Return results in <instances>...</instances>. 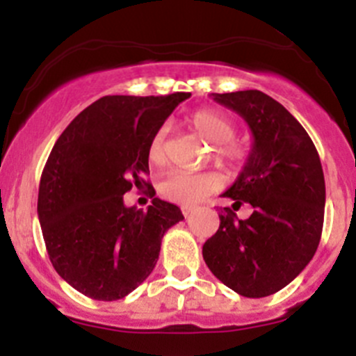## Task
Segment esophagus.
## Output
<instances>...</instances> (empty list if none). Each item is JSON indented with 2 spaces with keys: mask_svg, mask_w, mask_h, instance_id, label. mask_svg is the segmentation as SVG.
Segmentation results:
<instances>
[{
  "mask_svg": "<svg viewBox=\"0 0 356 356\" xmlns=\"http://www.w3.org/2000/svg\"><path fill=\"white\" fill-rule=\"evenodd\" d=\"M181 210H182V213H184V217H189V215L193 213V210H195V208H193V207H181Z\"/></svg>",
  "mask_w": 356,
  "mask_h": 356,
  "instance_id": "obj_1",
  "label": "esophagus"
}]
</instances>
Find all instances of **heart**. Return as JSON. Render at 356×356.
I'll use <instances>...</instances> for the list:
<instances>
[{
	"label": "heart",
	"mask_w": 356,
	"mask_h": 356,
	"mask_svg": "<svg viewBox=\"0 0 356 356\" xmlns=\"http://www.w3.org/2000/svg\"><path fill=\"white\" fill-rule=\"evenodd\" d=\"M188 122L200 138L211 145H217V155L229 167L238 168L248 160L250 156L248 146L232 139L236 124L229 113L218 108H200L189 115ZM165 139H167V127H160L148 145V160L156 167L163 165L167 160ZM218 186H220V177L213 172L170 170L158 182V193L165 200L174 203L195 204L217 191Z\"/></svg>",
	"instance_id": "obj_1"
}]
</instances>
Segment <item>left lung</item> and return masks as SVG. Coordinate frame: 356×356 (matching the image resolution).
I'll use <instances>...</instances> for the list:
<instances>
[{
    "label": "left lung",
    "mask_w": 356,
    "mask_h": 356,
    "mask_svg": "<svg viewBox=\"0 0 356 356\" xmlns=\"http://www.w3.org/2000/svg\"><path fill=\"white\" fill-rule=\"evenodd\" d=\"M211 96L245 118L253 148L222 195L234 204L218 213V231L203 245L204 264L241 296H270L286 288L317 251L325 207L321 158L303 125L265 92ZM243 202L254 207L246 221L234 213Z\"/></svg>",
    "instance_id": "obj_1"
}]
</instances>
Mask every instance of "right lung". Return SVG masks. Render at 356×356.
Segmentation results:
<instances>
[{
    "label": "right lung",
    "instance_id": "obj_1",
    "mask_svg": "<svg viewBox=\"0 0 356 356\" xmlns=\"http://www.w3.org/2000/svg\"><path fill=\"white\" fill-rule=\"evenodd\" d=\"M189 96H103L53 146L39 182L42 238L60 277L88 298L115 301L138 288L155 268L165 232L184 218L160 198L148 211L127 208L124 195L149 186V141Z\"/></svg>",
    "mask_w": 356,
    "mask_h": 356
}]
</instances>
